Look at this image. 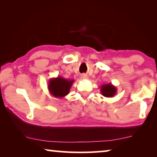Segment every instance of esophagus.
<instances>
[{"label": "esophagus", "mask_w": 157, "mask_h": 157, "mask_svg": "<svg viewBox=\"0 0 157 157\" xmlns=\"http://www.w3.org/2000/svg\"><path fill=\"white\" fill-rule=\"evenodd\" d=\"M81 79H83V80H85V79H87V78H88V76L86 74H82L81 76Z\"/></svg>", "instance_id": "obj_1"}]
</instances>
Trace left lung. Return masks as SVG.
<instances>
[{"instance_id":"8db88e82","label":"left lung","mask_w":157,"mask_h":157,"mask_svg":"<svg viewBox=\"0 0 157 157\" xmlns=\"http://www.w3.org/2000/svg\"><path fill=\"white\" fill-rule=\"evenodd\" d=\"M117 92V87L114 86L112 83H109L106 84H103L101 86V93L105 97H113L116 95Z\"/></svg>"}]
</instances>
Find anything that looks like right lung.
Segmentation results:
<instances>
[{
  "label": "right lung",
  "mask_w": 157,
  "mask_h": 157,
  "mask_svg": "<svg viewBox=\"0 0 157 157\" xmlns=\"http://www.w3.org/2000/svg\"><path fill=\"white\" fill-rule=\"evenodd\" d=\"M74 81V80H68L64 78L62 76L52 78L48 81V91L53 97L63 98L69 94Z\"/></svg>",
  "instance_id": "add662e5"
}]
</instances>
